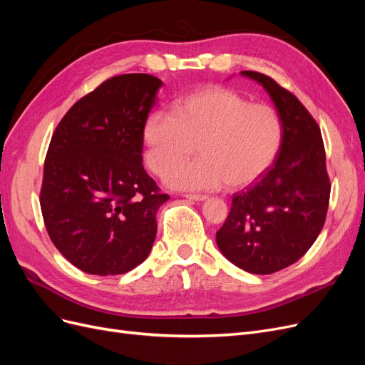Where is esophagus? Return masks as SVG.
<instances>
[{"label":"esophagus","mask_w":365,"mask_h":365,"mask_svg":"<svg viewBox=\"0 0 365 365\" xmlns=\"http://www.w3.org/2000/svg\"><path fill=\"white\" fill-rule=\"evenodd\" d=\"M185 200H192V201H204L207 200V195H200V193H184L182 195Z\"/></svg>","instance_id":"obj_1"}]
</instances>
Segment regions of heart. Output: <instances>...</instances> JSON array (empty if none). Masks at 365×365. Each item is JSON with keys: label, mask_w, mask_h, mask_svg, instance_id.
<instances>
[{"label": "heart", "mask_w": 365, "mask_h": 365, "mask_svg": "<svg viewBox=\"0 0 365 365\" xmlns=\"http://www.w3.org/2000/svg\"><path fill=\"white\" fill-rule=\"evenodd\" d=\"M283 125L267 103L225 86H207L180 98L172 114L153 113L145 125L146 160L175 189H240L269 169L280 150ZM202 157L180 163L194 153Z\"/></svg>", "instance_id": "1"}]
</instances>
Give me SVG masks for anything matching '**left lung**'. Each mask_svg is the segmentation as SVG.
<instances>
[{
	"label": "left lung",
	"mask_w": 365,
	"mask_h": 365,
	"mask_svg": "<svg viewBox=\"0 0 365 365\" xmlns=\"http://www.w3.org/2000/svg\"><path fill=\"white\" fill-rule=\"evenodd\" d=\"M271 96L283 125L282 146L260 180L231 201L216 233L220 252L251 274L295 263L322 233L330 197L322 130L298 98L269 76L242 71Z\"/></svg>",
	"instance_id": "obj_1"
}]
</instances>
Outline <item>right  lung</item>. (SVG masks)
I'll return each mask as SVG.
<instances>
[{"instance_id":"1","label":"right lung","mask_w":365,"mask_h":365,"mask_svg":"<svg viewBox=\"0 0 365 365\" xmlns=\"http://www.w3.org/2000/svg\"><path fill=\"white\" fill-rule=\"evenodd\" d=\"M163 82L120 74L77 101L51 137L41 212L51 242L76 268L118 275L149 256L169 195L143 168L148 115Z\"/></svg>"}]
</instances>
